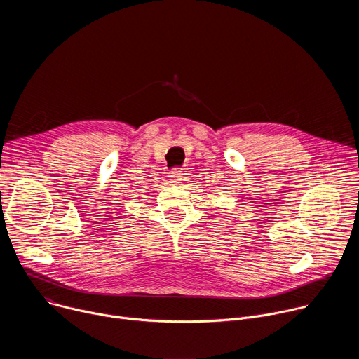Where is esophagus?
<instances>
[{"mask_svg":"<svg viewBox=\"0 0 359 359\" xmlns=\"http://www.w3.org/2000/svg\"><path fill=\"white\" fill-rule=\"evenodd\" d=\"M184 179V173L180 169H173L169 172V180L173 184H179Z\"/></svg>","mask_w":359,"mask_h":359,"instance_id":"esophagus-1","label":"esophagus"}]
</instances>
